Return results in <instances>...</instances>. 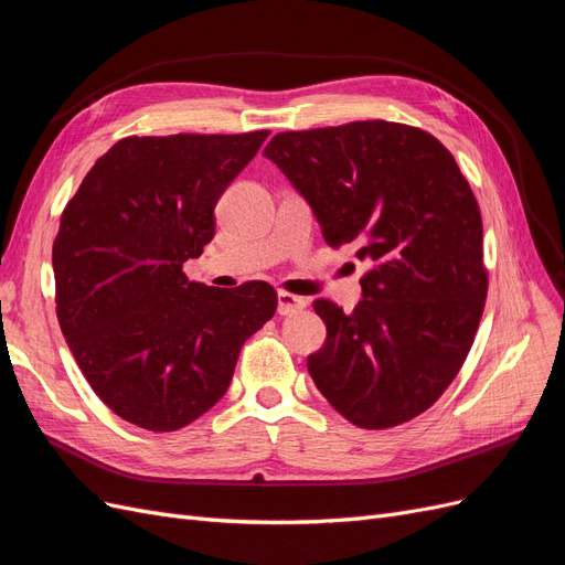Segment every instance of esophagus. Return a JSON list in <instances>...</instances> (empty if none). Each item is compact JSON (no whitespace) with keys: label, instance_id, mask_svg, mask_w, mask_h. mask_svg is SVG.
<instances>
[{"label":"esophagus","instance_id":"obj_1","mask_svg":"<svg viewBox=\"0 0 565 565\" xmlns=\"http://www.w3.org/2000/svg\"><path fill=\"white\" fill-rule=\"evenodd\" d=\"M306 308V299L297 297V295H289V291H278V313L280 316H291L297 313V310Z\"/></svg>","mask_w":565,"mask_h":565}]
</instances>
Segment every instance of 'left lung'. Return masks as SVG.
Segmentation results:
<instances>
[{"instance_id": "8db88e82", "label": "left lung", "mask_w": 565, "mask_h": 565, "mask_svg": "<svg viewBox=\"0 0 565 565\" xmlns=\"http://www.w3.org/2000/svg\"><path fill=\"white\" fill-rule=\"evenodd\" d=\"M332 247L372 262L353 313L318 299L308 374L337 412L385 430L430 408L468 358L486 301L475 193L430 132L391 121L278 132L264 149Z\"/></svg>"}]
</instances>
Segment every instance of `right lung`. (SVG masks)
<instances>
[{
  "mask_svg": "<svg viewBox=\"0 0 565 565\" xmlns=\"http://www.w3.org/2000/svg\"><path fill=\"white\" fill-rule=\"evenodd\" d=\"M268 130L116 142L67 203L53 243L57 322L116 416L172 433L215 406L243 343L274 318L266 282H189L215 205Z\"/></svg>",
  "mask_w": 565,
  "mask_h": 565,
  "instance_id": "1",
  "label": "right lung"
}]
</instances>
